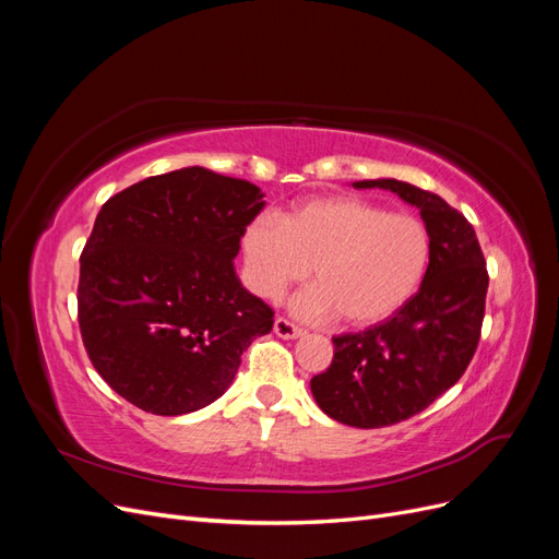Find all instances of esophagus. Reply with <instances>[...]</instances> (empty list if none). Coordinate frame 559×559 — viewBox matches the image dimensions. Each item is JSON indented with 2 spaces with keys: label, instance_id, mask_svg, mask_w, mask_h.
<instances>
[{
  "label": "esophagus",
  "instance_id": "esophagus-1",
  "mask_svg": "<svg viewBox=\"0 0 559 559\" xmlns=\"http://www.w3.org/2000/svg\"><path fill=\"white\" fill-rule=\"evenodd\" d=\"M275 333L280 337H284V341H294V337H300L302 335V329L296 326L294 321H289L286 317H277L275 319Z\"/></svg>",
  "mask_w": 559,
  "mask_h": 559
}]
</instances>
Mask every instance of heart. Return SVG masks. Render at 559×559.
Returning <instances> with one entry per match:
<instances>
[{
	"instance_id": "b5f03b06",
	"label": "heart",
	"mask_w": 559,
	"mask_h": 559,
	"mask_svg": "<svg viewBox=\"0 0 559 559\" xmlns=\"http://www.w3.org/2000/svg\"><path fill=\"white\" fill-rule=\"evenodd\" d=\"M240 249L247 284L259 296L277 298L312 267L317 284L296 296V314H341L352 326H370L419 289L431 261V233L415 214L331 195L298 202L284 218L253 216Z\"/></svg>"
}]
</instances>
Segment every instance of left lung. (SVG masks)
I'll return each mask as SVG.
<instances>
[{
    "mask_svg": "<svg viewBox=\"0 0 559 559\" xmlns=\"http://www.w3.org/2000/svg\"><path fill=\"white\" fill-rule=\"evenodd\" d=\"M352 186L396 193L419 210L431 233L419 292L380 324L335 335L331 366L310 380L329 417L380 429L421 413L464 376L480 341L489 277L476 230L441 195L396 179Z\"/></svg>",
    "mask_w": 559,
    "mask_h": 559,
    "instance_id": "obj_1",
    "label": "left lung"
}]
</instances>
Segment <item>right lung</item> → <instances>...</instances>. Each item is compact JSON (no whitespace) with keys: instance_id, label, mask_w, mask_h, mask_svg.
<instances>
[{"instance_id":"add662e5","label":"right lung","mask_w":559,"mask_h":559,"mask_svg":"<svg viewBox=\"0 0 559 559\" xmlns=\"http://www.w3.org/2000/svg\"><path fill=\"white\" fill-rule=\"evenodd\" d=\"M259 186L205 167L111 195L81 253L79 329L103 380L138 408L186 415L230 386L273 308L235 275Z\"/></svg>"}]
</instances>
